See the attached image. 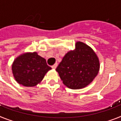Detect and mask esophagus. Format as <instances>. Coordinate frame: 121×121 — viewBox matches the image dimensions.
<instances>
[{"label":"esophagus","mask_w":121,"mask_h":121,"mask_svg":"<svg viewBox=\"0 0 121 121\" xmlns=\"http://www.w3.org/2000/svg\"><path fill=\"white\" fill-rule=\"evenodd\" d=\"M57 66H58V63H56L55 64H54V65L52 66V69H55L57 67Z\"/></svg>","instance_id":"obj_1"}]
</instances>
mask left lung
<instances>
[{
    "label": "left lung",
    "mask_w": 121,
    "mask_h": 121,
    "mask_svg": "<svg viewBox=\"0 0 121 121\" xmlns=\"http://www.w3.org/2000/svg\"><path fill=\"white\" fill-rule=\"evenodd\" d=\"M99 61L89 46L78 42L68 52L56 70L63 84L71 89H80L89 85L98 74Z\"/></svg>",
    "instance_id": "8db88e82"
}]
</instances>
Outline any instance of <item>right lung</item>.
I'll list each match as a JSON object with an SVG mask.
<instances>
[{
	"label": "right lung",
	"instance_id": "1",
	"mask_svg": "<svg viewBox=\"0 0 121 121\" xmlns=\"http://www.w3.org/2000/svg\"><path fill=\"white\" fill-rule=\"evenodd\" d=\"M51 67L37 52L24 54L12 65L13 76L18 83L25 86H35L43 78Z\"/></svg>",
	"mask_w": 121,
	"mask_h": 121
}]
</instances>
